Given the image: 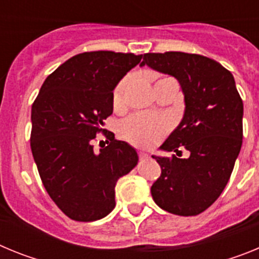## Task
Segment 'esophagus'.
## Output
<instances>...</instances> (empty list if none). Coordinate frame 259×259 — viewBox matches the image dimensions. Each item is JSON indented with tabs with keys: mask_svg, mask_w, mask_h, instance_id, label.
I'll list each match as a JSON object with an SVG mask.
<instances>
[{
	"mask_svg": "<svg viewBox=\"0 0 259 259\" xmlns=\"http://www.w3.org/2000/svg\"><path fill=\"white\" fill-rule=\"evenodd\" d=\"M139 155H140V158H141V159H144V161L149 159V154H146V153H144V152H141Z\"/></svg>",
	"mask_w": 259,
	"mask_h": 259,
	"instance_id": "obj_1",
	"label": "esophagus"
}]
</instances>
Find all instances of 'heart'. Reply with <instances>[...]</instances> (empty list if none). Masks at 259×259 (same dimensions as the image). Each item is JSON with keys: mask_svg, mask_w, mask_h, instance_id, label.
<instances>
[{"mask_svg": "<svg viewBox=\"0 0 259 259\" xmlns=\"http://www.w3.org/2000/svg\"><path fill=\"white\" fill-rule=\"evenodd\" d=\"M128 83H130V80L124 79L116 85L113 95L115 105H119L123 101V95L127 89ZM166 131L167 123L163 119L144 115V114H137V115L131 116L120 125V132H122L123 136L128 141H131L132 144L141 146V148H150V146L155 145L163 137Z\"/></svg>", "mask_w": 259, "mask_h": 259, "instance_id": "1", "label": "heart"}]
</instances>
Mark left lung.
<instances>
[{
    "instance_id": "8db88e82",
    "label": "left lung",
    "mask_w": 259,
    "mask_h": 259,
    "mask_svg": "<svg viewBox=\"0 0 259 259\" xmlns=\"http://www.w3.org/2000/svg\"><path fill=\"white\" fill-rule=\"evenodd\" d=\"M140 66L175 77L185 105L182 122L159 146L176 154L152 155L162 168L153 200L171 214L197 215L221 196L241 149L244 106L235 79L214 59L183 52L146 53ZM180 146L188 158H180Z\"/></svg>"
}]
</instances>
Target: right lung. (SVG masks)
Here are the masks:
<instances>
[{"label":"right lung","mask_w":259,"mask_h":259,"mask_svg":"<svg viewBox=\"0 0 259 259\" xmlns=\"http://www.w3.org/2000/svg\"><path fill=\"white\" fill-rule=\"evenodd\" d=\"M143 56L100 50L74 56L50 74L31 111V149L45 189L68 218L93 222L115 207V184L139 162L136 149L106 135L92 141L113 114V91Z\"/></svg>","instance_id":"obj_1"}]
</instances>
